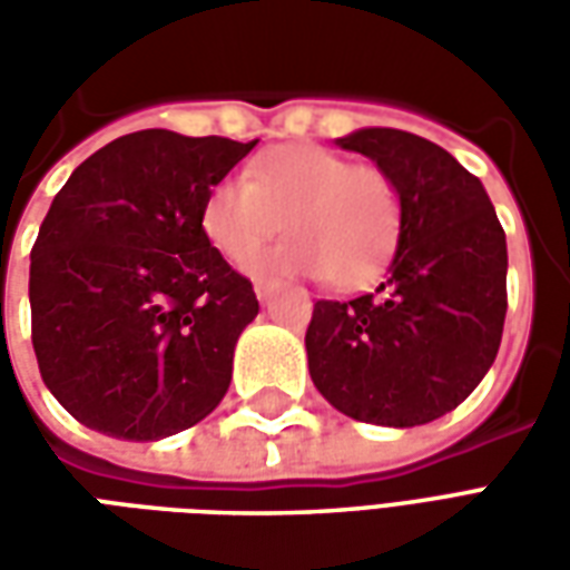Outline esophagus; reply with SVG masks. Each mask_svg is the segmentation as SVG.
<instances>
[{"label":"esophagus","instance_id":"esophagus-1","mask_svg":"<svg viewBox=\"0 0 570 570\" xmlns=\"http://www.w3.org/2000/svg\"><path fill=\"white\" fill-rule=\"evenodd\" d=\"M274 293H277V284H274V281H256V298H259V302H272Z\"/></svg>","mask_w":570,"mask_h":570}]
</instances>
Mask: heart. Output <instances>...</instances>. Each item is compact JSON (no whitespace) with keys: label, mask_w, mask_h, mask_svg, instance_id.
I'll return each instance as SVG.
<instances>
[{"label":"heart","mask_w":570,"mask_h":570,"mask_svg":"<svg viewBox=\"0 0 570 570\" xmlns=\"http://www.w3.org/2000/svg\"><path fill=\"white\" fill-rule=\"evenodd\" d=\"M200 228L228 262L249 259L281 228L293 237L249 262L253 274H326L335 286L372 284L394 259L403 207L394 179L345 155L293 142L265 151L247 179H219L200 207Z\"/></svg>","instance_id":"1"}]
</instances>
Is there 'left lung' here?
<instances>
[{
    "mask_svg": "<svg viewBox=\"0 0 570 570\" xmlns=\"http://www.w3.org/2000/svg\"><path fill=\"white\" fill-rule=\"evenodd\" d=\"M335 146L394 179L403 232L375 293L314 305L311 382L347 419L419 428L461 406L498 357L507 237L485 186L436 142L360 128Z\"/></svg>",
    "mask_w": 570,
    "mask_h": 570,
    "instance_id": "left-lung-1",
    "label": "left lung"
}]
</instances>
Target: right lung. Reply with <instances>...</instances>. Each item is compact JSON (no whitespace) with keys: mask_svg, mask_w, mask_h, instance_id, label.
<instances>
[{"mask_svg":"<svg viewBox=\"0 0 570 570\" xmlns=\"http://www.w3.org/2000/svg\"><path fill=\"white\" fill-rule=\"evenodd\" d=\"M256 142L137 130L51 200L30 256L32 347L85 428L155 442L223 403L259 302L207 240L200 207Z\"/></svg>","mask_w":570,"mask_h":570,"instance_id":"obj_1","label":"right lung"}]
</instances>
